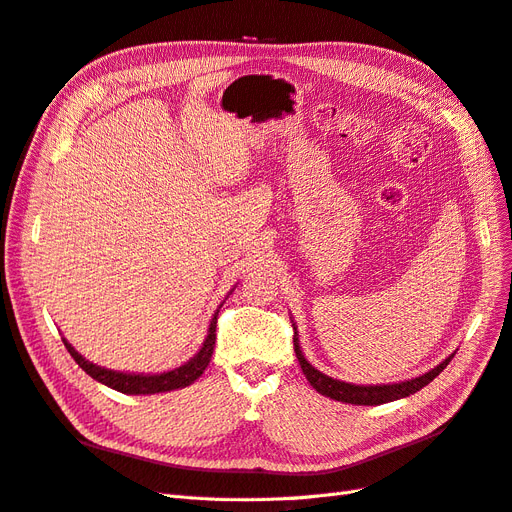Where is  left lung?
Masks as SVG:
<instances>
[{
    "label": "left lung",
    "instance_id": "left-lung-1",
    "mask_svg": "<svg viewBox=\"0 0 512 512\" xmlns=\"http://www.w3.org/2000/svg\"><path fill=\"white\" fill-rule=\"evenodd\" d=\"M292 320V318H290ZM292 329H294V352H297V359L299 365L303 369V374L307 378V382L314 386V389L324 395V397H331L335 401H342V404H354V406H380V404H389V401L395 399H404L414 395L416 391H421L423 386H427L433 378L442 374V369L451 363V359L455 356L448 354L442 363H438L433 369L425 371V374L404 380V382H391V384H352V382H344V380H337L331 378L327 374H322L320 369H316L312 363L305 359V354L301 350L299 344V331H297V324L292 320Z\"/></svg>",
    "mask_w": 512,
    "mask_h": 512
}]
</instances>
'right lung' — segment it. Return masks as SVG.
Here are the masks:
<instances>
[{
  "mask_svg": "<svg viewBox=\"0 0 512 512\" xmlns=\"http://www.w3.org/2000/svg\"><path fill=\"white\" fill-rule=\"evenodd\" d=\"M235 290V288H232ZM230 290V292H232ZM228 292V294H230ZM224 303V301H222ZM222 307V305H220ZM220 307L215 309V314L211 316L209 322V329H207V337L200 350L192 356L188 363H183L175 369H168L162 371V374H128V371H115V369H106L100 367L96 363L87 361L83 354H79L74 350V346L68 342L66 337L64 339V346L68 348L72 359L79 363V367L89 374L94 380H98L104 386H111V389L119 391V393H126V395H156V393H168V391H177V389H185V386H190L192 382H196L200 376H203V371L207 369L209 361H211V354H213V346H215V324H218V314H220Z\"/></svg>",
  "mask_w": 512,
  "mask_h": 512,
  "instance_id": "obj_1",
  "label": "right lung"
}]
</instances>
